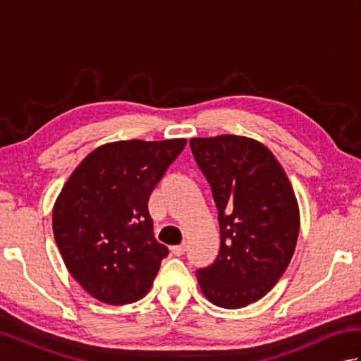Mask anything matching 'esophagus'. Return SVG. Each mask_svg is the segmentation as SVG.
<instances>
[{
  "label": "esophagus",
  "instance_id": "obj_1",
  "mask_svg": "<svg viewBox=\"0 0 361 361\" xmlns=\"http://www.w3.org/2000/svg\"><path fill=\"white\" fill-rule=\"evenodd\" d=\"M172 252L175 256H183L186 252V243L183 242L180 245H175V247H172Z\"/></svg>",
  "mask_w": 361,
  "mask_h": 361
}]
</instances>
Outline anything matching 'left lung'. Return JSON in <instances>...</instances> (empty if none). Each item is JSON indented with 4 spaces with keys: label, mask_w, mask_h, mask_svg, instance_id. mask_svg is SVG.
Returning <instances> with one entry per match:
<instances>
[{
    "label": "left lung",
    "mask_w": 361,
    "mask_h": 361,
    "mask_svg": "<svg viewBox=\"0 0 361 361\" xmlns=\"http://www.w3.org/2000/svg\"><path fill=\"white\" fill-rule=\"evenodd\" d=\"M190 150L219 209L220 251L198 268L204 296L240 309L265 296L295 252L299 209L290 181L264 144L245 136L192 137Z\"/></svg>",
    "instance_id": "obj_1"
}]
</instances>
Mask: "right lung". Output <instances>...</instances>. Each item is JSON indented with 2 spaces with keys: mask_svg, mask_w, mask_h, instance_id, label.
Returning a JSON list of instances; mask_svg holds the SVG:
<instances>
[{
  "mask_svg": "<svg viewBox=\"0 0 361 361\" xmlns=\"http://www.w3.org/2000/svg\"><path fill=\"white\" fill-rule=\"evenodd\" d=\"M185 145L186 140L105 144L60 192L54 239L68 271L99 301L130 304L150 290L169 248L153 235L149 198Z\"/></svg>",
  "mask_w": 361,
  "mask_h": 361,
  "instance_id": "obj_1",
  "label": "right lung"
}]
</instances>
